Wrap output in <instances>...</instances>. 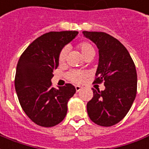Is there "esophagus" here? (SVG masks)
Here are the masks:
<instances>
[{
  "instance_id": "34e87169",
  "label": "esophagus",
  "mask_w": 149,
  "mask_h": 149,
  "mask_svg": "<svg viewBox=\"0 0 149 149\" xmlns=\"http://www.w3.org/2000/svg\"><path fill=\"white\" fill-rule=\"evenodd\" d=\"M75 89H76V92H79V91H81V89H82V87L79 86H76Z\"/></svg>"
}]
</instances>
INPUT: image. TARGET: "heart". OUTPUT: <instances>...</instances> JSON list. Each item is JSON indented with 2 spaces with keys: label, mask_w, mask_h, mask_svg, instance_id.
<instances>
[{
  "label": "heart",
  "mask_w": 149,
  "mask_h": 149,
  "mask_svg": "<svg viewBox=\"0 0 149 149\" xmlns=\"http://www.w3.org/2000/svg\"><path fill=\"white\" fill-rule=\"evenodd\" d=\"M79 49H80L81 54L83 56V57L86 59V57L95 56L96 51L93 46L89 42H81L79 45ZM68 55V49L67 48L63 49L60 51V55H59V61L60 63L63 62L66 60ZM86 74L83 71L80 70H71L68 74V78L70 79V81H73L74 83H81L83 81V80L86 78Z\"/></svg>",
  "instance_id": "heart-1"
}]
</instances>
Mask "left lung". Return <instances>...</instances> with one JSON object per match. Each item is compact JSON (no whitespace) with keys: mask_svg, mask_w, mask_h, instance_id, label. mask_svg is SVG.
Segmentation results:
<instances>
[{"mask_svg":"<svg viewBox=\"0 0 149 149\" xmlns=\"http://www.w3.org/2000/svg\"><path fill=\"white\" fill-rule=\"evenodd\" d=\"M82 33L99 50L94 82L104 81L105 86L103 91L93 89V97L87 103V112L97 125L111 126L126 116L136 97V68L127 49L116 38L104 32Z\"/></svg>","mask_w":149,"mask_h":149,"instance_id":"8db88e82","label":"left lung"}]
</instances>
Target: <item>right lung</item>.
<instances>
[{"label": "right lung", "mask_w": 149, "mask_h": 149, "mask_svg": "<svg viewBox=\"0 0 149 149\" xmlns=\"http://www.w3.org/2000/svg\"><path fill=\"white\" fill-rule=\"evenodd\" d=\"M78 31L49 32L31 43L21 55L16 67L15 91L26 115L37 125L51 127L63 120L68 102L75 93L71 84L55 89L51 79L59 65V55Z\"/></svg>", "instance_id": "obj_1"}]
</instances>
